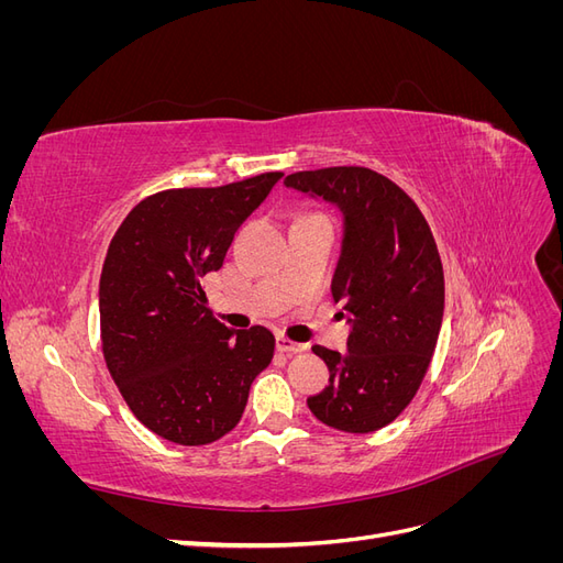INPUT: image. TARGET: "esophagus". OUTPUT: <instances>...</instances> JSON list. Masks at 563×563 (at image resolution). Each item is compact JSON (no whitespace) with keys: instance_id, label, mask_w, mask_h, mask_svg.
Masks as SVG:
<instances>
[{"instance_id":"esophagus-1","label":"esophagus","mask_w":563,"mask_h":563,"mask_svg":"<svg viewBox=\"0 0 563 563\" xmlns=\"http://www.w3.org/2000/svg\"><path fill=\"white\" fill-rule=\"evenodd\" d=\"M277 350H279V352H284V354H300V352L308 350V345L294 343V340H288V338L279 335V338H277Z\"/></svg>"}]
</instances>
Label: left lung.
I'll return each instance as SVG.
<instances>
[{"label": "left lung", "instance_id": "1", "mask_svg": "<svg viewBox=\"0 0 563 563\" xmlns=\"http://www.w3.org/2000/svg\"><path fill=\"white\" fill-rule=\"evenodd\" d=\"M284 185L343 216L331 294L350 323L347 352L312 347L331 378L308 406L329 428L376 432L416 397L437 347L444 267L432 230L399 185L364 166L298 172Z\"/></svg>", "mask_w": 563, "mask_h": 563}]
</instances>
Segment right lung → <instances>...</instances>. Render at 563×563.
Masks as SVG:
<instances>
[{
	"label": "right lung",
	"mask_w": 563,
	"mask_h": 563,
	"mask_svg": "<svg viewBox=\"0 0 563 563\" xmlns=\"http://www.w3.org/2000/svg\"><path fill=\"white\" fill-rule=\"evenodd\" d=\"M282 176L152 195L112 236L98 286L106 364L133 416L174 444L225 437L275 356L265 327L211 317L203 277L223 267L236 228Z\"/></svg>",
	"instance_id": "obj_1"
}]
</instances>
